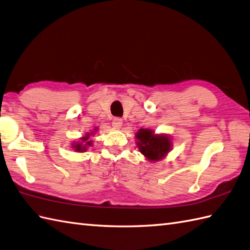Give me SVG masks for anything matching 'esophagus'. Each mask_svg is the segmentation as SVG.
I'll return each instance as SVG.
<instances>
[{
	"label": "esophagus",
	"mask_w": 250,
	"mask_h": 250,
	"mask_svg": "<svg viewBox=\"0 0 250 250\" xmlns=\"http://www.w3.org/2000/svg\"><path fill=\"white\" fill-rule=\"evenodd\" d=\"M122 125H123V121H122V119H120V118L113 119V121H112V127H113V128L120 129L121 127H122Z\"/></svg>",
	"instance_id": "34e87169"
}]
</instances>
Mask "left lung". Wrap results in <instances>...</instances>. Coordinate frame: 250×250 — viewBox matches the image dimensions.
<instances>
[{"label": "left lung", "instance_id": "8db88e82", "mask_svg": "<svg viewBox=\"0 0 250 250\" xmlns=\"http://www.w3.org/2000/svg\"><path fill=\"white\" fill-rule=\"evenodd\" d=\"M136 144L139 152L148 162H158L168 155L172 149L170 136L155 134L148 128H140L136 132Z\"/></svg>", "mask_w": 250, "mask_h": 250}]
</instances>
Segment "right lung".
Returning a JSON list of instances; mask_svg holds the SVG:
<instances>
[{"label": "right lung", "instance_id": "right-lung-1", "mask_svg": "<svg viewBox=\"0 0 250 250\" xmlns=\"http://www.w3.org/2000/svg\"><path fill=\"white\" fill-rule=\"evenodd\" d=\"M98 130V128H94L93 131L87 132L85 134V136L81 137L78 141H75L73 144H71V147L74 148L75 152H79V153H83L86 152V149L93 146V141L90 139V137L93 136L94 134H96Z\"/></svg>", "mask_w": 250, "mask_h": 250}]
</instances>
